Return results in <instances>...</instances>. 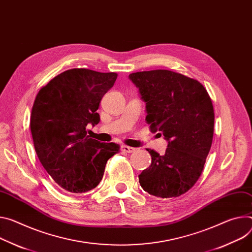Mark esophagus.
I'll use <instances>...</instances> for the list:
<instances>
[{
    "label": "esophagus",
    "instance_id": "obj_1",
    "mask_svg": "<svg viewBox=\"0 0 252 252\" xmlns=\"http://www.w3.org/2000/svg\"><path fill=\"white\" fill-rule=\"evenodd\" d=\"M122 151L126 152V153H133L135 151V149L131 148V147H127V146H122Z\"/></svg>",
    "mask_w": 252,
    "mask_h": 252
}]
</instances>
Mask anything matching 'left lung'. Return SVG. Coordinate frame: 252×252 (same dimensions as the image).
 Listing matches in <instances>:
<instances>
[{
  "mask_svg": "<svg viewBox=\"0 0 252 252\" xmlns=\"http://www.w3.org/2000/svg\"><path fill=\"white\" fill-rule=\"evenodd\" d=\"M128 78L146 102L151 131L168 142L163 156L147 150L152 164L139 175L140 184L156 197H179L195 185L212 145L211 98L199 81L170 70L135 72Z\"/></svg>",
  "mask_w": 252,
  "mask_h": 252,
  "instance_id": "left-lung-1",
  "label": "left lung"
}]
</instances>
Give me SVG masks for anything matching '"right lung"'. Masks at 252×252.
Listing matches in <instances>:
<instances>
[{"instance_id": "right-lung-1", "label": "right lung", "mask_w": 252, "mask_h": 252, "mask_svg": "<svg viewBox=\"0 0 252 252\" xmlns=\"http://www.w3.org/2000/svg\"><path fill=\"white\" fill-rule=\"evenodd\" d=\"M118 74L74 68L54 77L35 98L30 127L44 169L64 190L84 193L102 179L107 159L120 151L114 143L90 139L86 126H96L102 96Z\"/></svg>"}]
</instances>
